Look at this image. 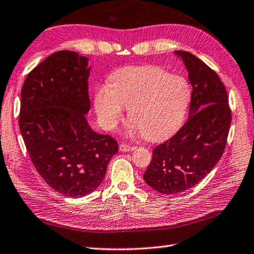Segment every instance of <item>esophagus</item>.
Listing matches in <instances>:
<instances>
[{
  "instance_id": "esophagus-1",
  "label": "esophagus",
  "mask_w": 254,
  "mask_h": 254,
  "mask_svg": "<svg viewBox=\"0 0 254 254\" xmlns=\"http://www.w3.org/2000/svg\"><path fill=\"white\" fill-rule=\"evenodd\" d=\"M134 146H130V144H126V143H121L120 144V150L122 152H128V151H132L134 150Z\"/></svg>"
}]
</instances>
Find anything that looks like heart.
<instances>
[{
    "instance_id": "obj_1",
    "label": "heart",
    "mask_w": 254,
    "mask_h": 254,
    "mask_svg": "<svg viewBox=\"0 0 254 254\" xmlns=\"http://www.w3.org/2000/svg\"><path fill=\"white\" fill-rule=\"evenodd\" d=\"M190 101V87L183 76L171 75L156 65H130L116 70L108 86L98 87L94 105L102 126L116 127L129 108L134 131L159 140L182 125Z\"/></svg>"
}]
</instances>
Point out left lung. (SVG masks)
<instances>
[{"mask_svg": "<svg viewBox=\"0 0 254 254\" xmlns=\"http://www.w3.org/2000/svg\"><path fill=\"white\" fill-rule=\"evenodd\" d=\"M182 58L192 84L190 117L182 128L159 144L143 174L159 193H182L199 183L219 161L228 138L231 110L226 87L216 72L190 53Z\"/></svg>", "mask_w": 254, "mask_h": 254, "instance_id": "8db88e82", "label": "left lung"}]
</instances>
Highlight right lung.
I'll return each instance as SVG.
<instances>
[{"label": "right lung", "instance_id": "1", "mask_svg": "<svg viewBox=\"0 0 254 254\" xmlns=\"http://www.w3.org/2000/svg\"><path fill=\"white\" fill-rule=\"evenodd\" d=\"M87 61L74 51H57L29 72L20 92L19 129L30 160L51 189L73 198L100 186L118 151L115 139L86 122Z\"/></svg>", "mask_w": 254, "mask_h": 254}]
</instances>
